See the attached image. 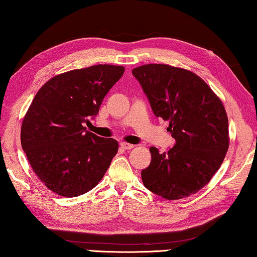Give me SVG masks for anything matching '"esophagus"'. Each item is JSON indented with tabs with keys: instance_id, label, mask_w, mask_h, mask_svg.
Instances as JSON below:
<instances>
[{
	"instance_id": "obj_1",
	"label": "esophagus",
	"mask_w": 257,
	"mask_h": 257,
	"mask_svg": "<svg viewBox=\"0 0 257 257\" xmlns=\"http://www.w3.org/2000/svg\"><path fill=\"white\" fill-rule=\"evenodd\" d=\"M120 145H121L122 149H124V150H132V149H133L134 147H135V145L129 144V143H125V142H121Z\"/></svg>"
}]
</instances>
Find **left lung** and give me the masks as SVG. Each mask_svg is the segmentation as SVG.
<instances>
[{"label":"left lung","instance_id":"obj_1","mask_svg":"<svg viewBox=\"0 0 257 257\" xmlns=\"http://www.w3.org/2000/svg\"><path fill=\"white\" fill-rule=\"evenodd\" d=\"M157 117L170 121L175 145L167 153L150 148L142 181L153 194L181 200L208 185L228 150V120L223 102L200 76L168 64L133 69Z\"/></svg>","mask_w":257,"mask_h":257}]
</instances>
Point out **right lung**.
I'll return each mask as SVG.
<instances>
[{
	"instance_id": "obj_1",
	"label": "right lung",
	"mask_w": 257,
	"mask_h": 257,
	"mask_svg": "<svg viewBox=\"0 0 257 257\" xmlns=\"http://www.w3.org/2000/svg\"><path fill=\"white\" fill-rule=\"evenodd\" d=\"M124 67L97 64L56 75L38 91L23 118L22 148L49 190L76 197L104 178L118 150L117 141L87 132L105 95Z\"/></svg>"
}]
</instances>
